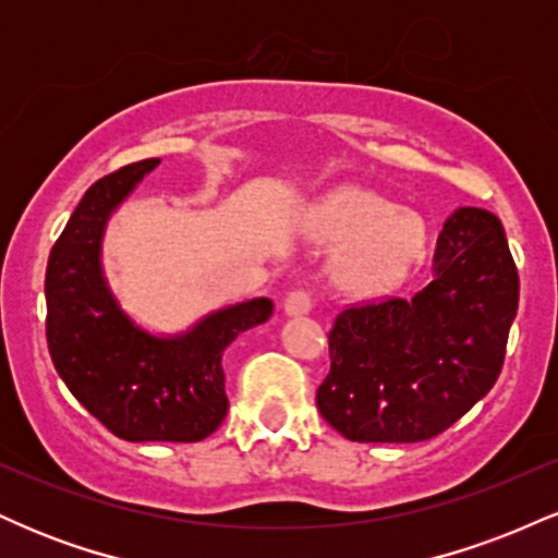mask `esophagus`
Listing matches in <instances>:
<instances>
[{
    "mask_svg": "<svg viewBox=\"0 0 558 558\" xmlns=\"http://www.w3.org/2000/svg\"><path fill=\"white\" fill-rule=\"evenodd\" d=\"M283 310L288 317H301V315H310L312 310V296L306 291H291L283 301Z\"/></svg>",
    "mask_w": 558,
    "mask_h": 558,
    "instance_id": "34e87169",
    "label": "esophagus"
}]
</instances>
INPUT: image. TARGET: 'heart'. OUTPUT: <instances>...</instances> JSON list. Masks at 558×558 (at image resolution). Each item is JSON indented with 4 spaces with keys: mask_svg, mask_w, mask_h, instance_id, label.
I'll return each instance as SVG.
<instances>
[{
    "mask_svg": "<svg viewBox=\"0 0 558 558\" xmlns=\"http://www.w3.org/2000/svg\"><path fill=\"white\" fill-rule=\"evenodd\" d=\"M301 228L310 241L338 246L330 259V280L356 296L401 286L425 259V222L390 198L356 185L312 204Z\"/></svg>",
    "mask_w": 558,
    "mask_h": 558,
    "instance_id": "obj_1",
    "label": "heart"
}]
</instances>
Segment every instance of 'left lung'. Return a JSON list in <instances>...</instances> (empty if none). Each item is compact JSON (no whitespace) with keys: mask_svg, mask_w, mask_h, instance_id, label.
Segmentation results:
<instances>
[{"mask_svg":"<svg viewBox=\"0 0 558 558\" xmlns=\"http://www.w3.org/2000/svg\"><path fill=\"white\" fill-rule=\"evenodd\" d=\"M520 278L501 220L459 207L444 222L433 278L412 299L338 315L317 409L343 438L417 444L444 433L498 380Z\"/></svg>","mask_w":558,"mask_h":558,"instance_id":"left-lung-1","label":"left lung"}]
</instances>
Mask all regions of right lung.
<instances>
[{"mask_svg": "<svg viewBox=\"0 0 558 558\" xmlns=\"http://www.w3.org/2000/svg\"><path fill=\"white\" fill-rule=\"evenodd\" d=\"M157 165L144 159L101 178L70 215L47 265V343L70 393L118 438L194 444L228 414L222 354L270 319L272 301L228 304L181 332H155L128 315L101 246L110 217Z\"/></svg>", "mask_w": 558, "mask_h": 558, "instance_id": "1", "label": "right lung"}]
</instances>
